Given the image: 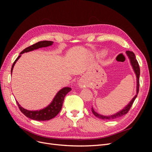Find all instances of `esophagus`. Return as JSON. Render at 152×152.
<instances>
[{"label":"esophagus","mask_w":152,"mask_h":152,"mask_svg":"<svg viewBox=\"0 0 152 152\" xmlns=\"http://www.w3.org/2000/svg\"><path fill=\"white\" fill-rule=\"evenodd\" d=\"M79 85L81 87H83L84 85V81L83 79H81L80 81H79Z\"/></svg>","instance_id":"obj_1"}]
</instances>
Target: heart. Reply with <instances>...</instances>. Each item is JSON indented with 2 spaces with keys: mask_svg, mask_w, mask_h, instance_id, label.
Instances as JSON below:
<instances>
[{
  "mask_svg": "<svg viewBox=\"0 0 152 152\" xmlns=\"http://www.w3.org/2000/svg\"><path fill=\"white\" fill-rule=\"evenodd\" d=\"M102 54H103V55H104V53H102Z\"/></svg>",
  "mask_w": 152,
  "mask_h": 152,
  "instance_id": "obj_1",
  "label": "heart"
}]
</instances>
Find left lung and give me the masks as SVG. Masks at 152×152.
Returning a JSON list of instances; mask_svg holds the SVG:
<instances>
[{
    "label": "left lung",
    "mask_w": 152,
    "mask_h": 152,
    "mask_svg": "<svg viewBox=\"0 0 152 152\" xmlns=\"http://www.w3.org/2000/svg\"><path fill=\"white\" fill-rule=\"evenodd\" d=\"M126 53V54L127 55L129 59L131 65V66L133 68V70H134L135 74H136V94L134 96V97H133V98L131 100V102L127 104V105H126V107H124L122 110H121V111L117 112L116 113L112 115L106 116V115H101L96 112H95L93 107H92V108H91L92 112L93 113V114L96 117H98L99 118L103 119V120H111V119L117 118H118V117L124 115H126L129 112V109L131 108V106L132 105L135 99L137 97V94H138L139 86H140V66H139V64H138V63H137V61L136 60L135 54L132 51H129V50H127Z\"/></svg>",
    "instance_id": "8db88e82"
}]
</instances>
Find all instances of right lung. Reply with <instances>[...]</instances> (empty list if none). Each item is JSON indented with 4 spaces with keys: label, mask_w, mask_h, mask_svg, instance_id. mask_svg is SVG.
I'll use <instances>...</instances> for the list:
<instances>
[{
    "label": "right lung",
    "mask_w": 152,
    "mask_h": 152,
    "mask_svg": "<svg viewBox=\"0 0 152 152\" xmlns=\"http://www.w3.org/2000/svg\"><path fill=\"white\" fill-rule=\"evenodd\" d=\"M53 44V41L43 40L36 43L34 45H32L31 46L26 48L24 50H23L20 53L19 56L16 58L15 62H14V63L12 64L11 71V74H12L14 66H15V63L18 60V59L21 56V54H23L25 53H28V52L31 51V50H34L39 48L48 47V46H50V45H52ZM71 90L72 89L70 87H63V88H62L58 92L56 96H54V98L53 99L52 102H50V103L48 106H47V107H45L44 108L40 109L39 110H35V111H33V110H28L26 109H25L24 108H23L17 101H16V103L18 107H19L20 110V111L28 118H30L32 119V120H35L38 121H49L56 117L59 113V112H60L65 96L66 95V94L68 93V92H70Z\"/></svg>",
    "instance_id": "right-lung-1"
}]
</instances>
